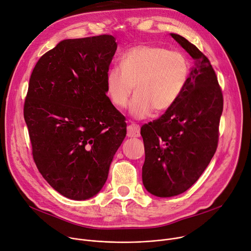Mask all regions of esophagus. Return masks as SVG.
Instances as JSON below:
<instances>
[{"instance_id": "34e87169", "label": "esophagus", "mask_w": 251, "mask_h": 251, "mask_svg": "<svg viewBox=\"0 0 251 251\" xmlns=\"http://www.w3.org/2000/svg\"><path fill=\"white\" fill-rule=\"evenodd\" d=\"M127 136L128 137H140V126L131 123L127 128Z\"/></svg>"}]
</instances>
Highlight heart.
<instances>
[{
  "instance_id": "1",
  "label": "heart",
  "mask_w": 251,
  "mask_h": 251,
  "mask_svg": "<svg viewBox=\"0 0 251 251\" xmlns=\"http://www.w3.org/2000/svg\"><path fill=\"white\" fill-rule=\"evenodd\" d=\"M189 58L179 50L140 45L120 57L106 74L107 95L113 106L124 108L134 90L130 113L136 119L173 107L184 93L190 78Z\"/></svg>"
}]
</instances>
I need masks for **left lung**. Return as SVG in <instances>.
Wrapping results in <instances>:
<instances>
[{
    "label": "left lung",
    "mask_w": 251,
    "mask_h": 251,
    "mask_svg": "<svg viewBox=\"0 0 251 251\" xmlns=\"http://www.w3.org/2000/svg\"><path fill=\"white\" fill-rule=\"evenodd\" d=\"M170 36L192 57L195 67L178 102L141 127L143 184L158 197L183 193L206 169L217 149L223 110L222 91L208 58L184 37Z\"/></svg>",
    "instance_id": "1"
}]
</instances>
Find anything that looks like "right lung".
Returning a JSON list of instances; mask_svg holds the SVG:
<instances>
[{"instance_id":"right-lung-1","label":"right lung","mask_w":251,"mask_h":251,"mask_svg":"<svg viewBox=\"0 0 251 251\" xmlns=\"http://www.w3.org/2000/svg\"><path fill=\"white\" fill-rule=\"evenodd\" d=\"M117 49L112 35L60 42L33 69L24 104L34 162L73 200L96 195L126 136L125 117L106 95Z\"/></svg>"}]
</instances>
